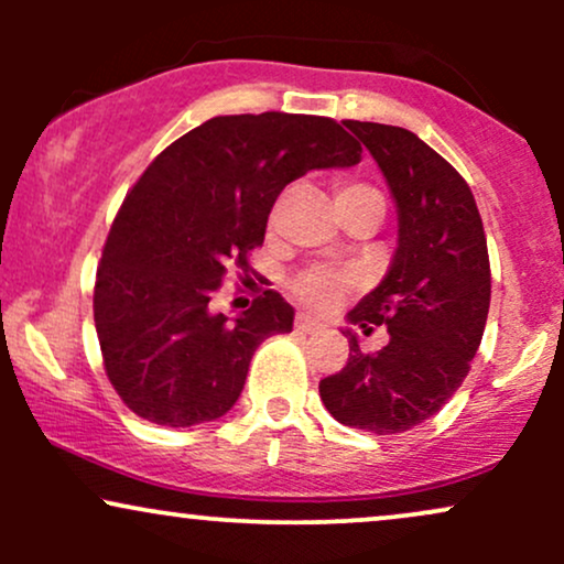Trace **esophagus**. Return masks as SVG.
<instances>
[{
  "label": "esophagus",
  "instance_id": "34e87169",
  "mask_svg": "<svg viewBox=\"0 0 564 564\" xmlns=\"http://www.w3.org/2000/svg\"><path fill=\"white\" fill-rule=\"evenodd\" d=\"M294 326H296V332L313 334V332H318V328H323V323L318 318H310V315H296Z\"/></svg>",
  "mask_w": 564,
  "mask_h": 564
}]
</instances>
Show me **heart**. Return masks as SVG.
I'll return each instance as SVG.
<instances>
[{
	"label": "heart",
	"mask_w": 564,
	"mask_h": 564,
	"mask_svg": "<svg viewBox=\"0 0 564 564\" xmlns=\"http://www.w3.org/2000/svg\"><path fill=\"white\" fill-rule=\"evenodd\" d=\"M358 200H381V196L371 185L358 183V180H339L336 183V206H339V212L347 209L349 204H358ZM352 283L355 278L347 273H334V270L326 268H310L291 283V291H294L296 300L310 304V307L332 310L341 300V294L347 289H352Z\"/></svg>",
	"instance_id": "obj_1"
}]
</instances>
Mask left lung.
I'll use <instances>...</instances> for the list:
<instances>
[{
  "label": "left lung",
  "instance_id": "obj_1",
  "mask_svg": "<svg viewBox=\"0 0 564 564\" xmlns=\"http://www.w3.org/2000/svg\"><path fill=\"white\" fill-rule=\"evenodd\" d=\"M371 151L398 206V249L384 281L349 310L364 334L387 326L390 341L364 352L349 336L341 371L321 381L339 424L373 435L413 430L467 379L490 307L482 219L467 180L403 127L345 121Z\"/></svg>",
  "mask_w": 564,
  "mask_h": 564
}]
</instances>
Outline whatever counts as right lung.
<instances>
[{
	"label": "right lung",
	"mask_w": 564,
	"mask_h": 564,
	"mask_svg": "<svg viewBox=\"0 0 564 564\" xmlns=\"http://www.w3.org/2000/svg\"><path fill=\"white\" fill-rule=\"evenodd\" d=\"M364 148L326 116H215L174 140L127 193L102 246L95 328L113 390L161 426L215 422L236 405L254 349L289 334L294 307L264 291L236 318L212 296L249 270L270 209L310 170L355 166Z\"/></svg>",
	"instance_id": "1"
}]
</instances>
